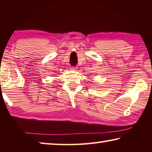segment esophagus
Segmentation results:
<instances>
[{"mask_svg":"<svg viewBox=\"0 0 152 152\" xmlns=\"http://www.w3.org/2000/svg\"><path fill=\"white\" fill-rule=\"evenodd\" d=\"M70 70H73V71H75L76 70V67H74V66L70 67Z\"/></svg>","mask_w":152,"mask_h":152,"instance_id":"1","label":"esophagus"}]
</instances>
